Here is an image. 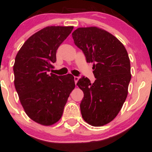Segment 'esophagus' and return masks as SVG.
I'll return each mask as SVG.
<instances>
[{"mask_svg":"<svg viewBox=\"0 0 152 152\" xmlns=\"http://www.w3.org/2000/svg\"><path fill=\"white\" fill-rule=\"evenodd\" d=\"M78 79H79V77L78 76H74V81H75V83L76 84V83H77Z\"/></svg>","mask_w":152,"mask_h":152,"instance_id":"obj_1","label":"esophagus"}]
</instances>
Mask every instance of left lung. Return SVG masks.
Returning <instances> with one entry per match:
<instances>
[{
	"instance_id": "left-lung-1",
	"label": "left lung",
	"mask_w": 152,
	"mask_h": 152,
	"mask_svg": "<svg viewBox=\"0 0 152 152\" xmlns=\"http://www.w3.org/2000/svg\"><path fill=\"white\" fill-rule=\"evenodd\" d=\"M74 43L93 63V83L84 76L76 85L83 92L82 117L94 126H104L117 116L128 94L132 78L130 60L124 46L115 36L97 27L78 28Z\"/></svg>"
}]
</instances>
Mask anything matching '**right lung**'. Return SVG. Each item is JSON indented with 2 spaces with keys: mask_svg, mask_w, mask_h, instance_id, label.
Listing matches in <instances>:
<instances>
[{
  "mask_svg": "<svg viewBox=\"0 0 152 152\" xmlns=\"http://www.w3.org/2000/svg\"><path fill=\"white\" fill-rule=\"evenodd\" d=\"M73 26H48L31 36L15 58L14 85L26 114L44 126L56 123L63 114L74 77L48 74L56 61V50Z\"/></svg>",
  "mask_w": 152,
  "mask_h": 152,
  "instance_id": "1",
  "label": "right lung"
}]
</instances>
